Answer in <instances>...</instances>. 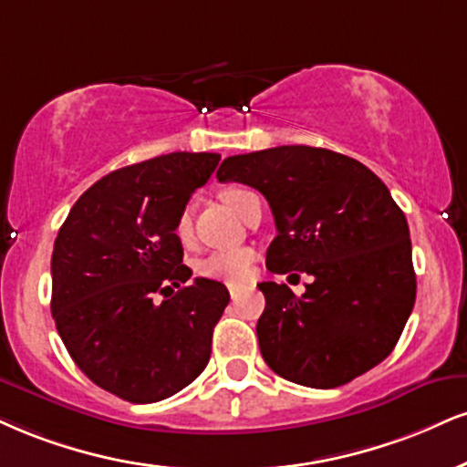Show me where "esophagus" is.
Returning <instances> with one entry per match:
<instances>
[{"label": "esophagus", "instance_id": "34e87169", "mask_svg": "<svg viewBox=\"0 0 467 467\" xmlns=\"http://www.w3.org/2000/svg\"><path fill=\"white\" fill-rule=\"evenodd\" d=\"M228 291H230V296H233V300H234V297L241 294V287H234V285H233V287H228Z\"/></svg>", "mask_w": 467, "mask_h": 467}]
</instances>
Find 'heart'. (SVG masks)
Returning a JSON list of instances; mask_svg holds the SVG:
<instances>
[{
  "label": "heart",
  "mask_w": 467,
  "mask_h": 467,
  "mask_svg": "<svg viewBox=\"0 0 467 467\" xmlns=\"http://www.w3.org/2000/svg\"><path fill=\"white\" fill-rule=\"evenodd\" d=\"M250 191L230 187L222 191L223 204L230 206L234 213H237L241 200L248 195ZM176 234L178 239L187 241L191 237V213L184 209L180 213L176 222ZM256 265V252L252 248H234V250H215L211 254H206L198 263V274L200 276L209 280H219V283L226 285H244L248 283L254 274Z\"/></svg>",
  "instance_id": "b5f03b06"
}]
</instances>
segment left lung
<instances>
[{
    "instance_id": "1",
    "label": "left lung",
    "mask_w": 467,
    "mask_h": 467,
    "mask_svg": "<svg viewBox=\"0 0 467 467\" xmlns=\"http://www.w3.org/2000/svg\"><path fill=\"white\" fill-rule=\"evenodd\" d=\"M219 182L265 195L276 239L265 265L306 272L297 297L287 285L261 283L265 311L261 355L291 383L333 389L389 357L415 305L407 217L372 170L350 156L280 145L228 156Z\"/></svg>"
}]
</instances>
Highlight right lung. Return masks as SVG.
I'll return each mask as SVG.
<instances>
[{"instance_id":"add662e5","label":"right lung","mask_w":467,"mask_h":467,"mask_svg":"<svg viewBox=\"0 0 467 467\" xmlns=\"http://www.w3.org/2000/svg\"><path fill=\"white\" fill-rule=\"evenodd\" d=\"M219 159L171 151L121 167L84 191L54 241L60 339L95 385L128 402L178 394L211 358L230 294L209 278L184 285L191 269L176 222ZM156 295L166 300L156 303Z\"/></svg>"}]
</instances>
